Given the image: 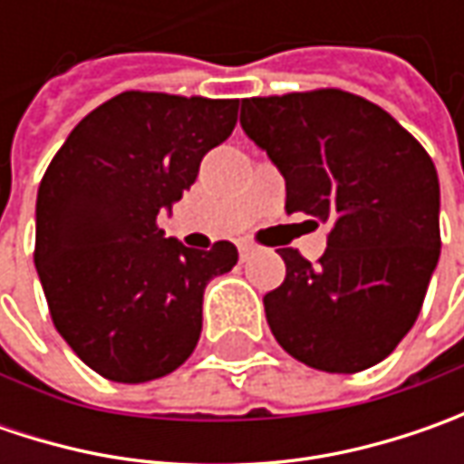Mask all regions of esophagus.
I'll return each instance as SVG.
<instances>
[{"instance_id": "1", "label": "esophagus", "mask_w": 464, "mask_h": 464, "mask_svg": "<svg viewBox=\"0 0 464 464\" xmlns=\"http://www.w3.org/2000/svg\"><path fill=\"white\" fill-rule=\"evenodd\" d=\"M237 253H240V260H247V258H250V256H253V247L242 242L240 247H237Z\"/></svg>"}]
</instances>
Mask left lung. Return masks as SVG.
<instances>
[{
	"label": "left lung",
	"mask_w": 464,
	"mask_h": 464,
	"mask_svg": "<svg viewBox=\"0 0 464 464\" xmlns=\"http://www.w3.org/2000/svg\"><path fill=\"white\" fill-rule=\"evenodd\" d=\"M240 123L286 180V214L328 222L310 263L281 247L284 284L263 296L296 362L353 374L413 328L437 268L439 178L429 152L380 105L335 87L242 100Z\"/></svg>",
	"instance_id": "left-lung-1"
}]
</instances>
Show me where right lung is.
I'll return each instance as SVG.
<instances>
[{"label": "right lung", "mask_w": 464, "mask_h": 464, "mask_svg": "<svg viewBox=\"0 0 464 464\" xmlns=\"http://www.w3.org/2000/svg\"><path fill=\"white\" fill-rule=\"evenodd\" d=\"M237 105L121 92L82 118L45 169L35 268L56 330L105 380L175 372L198 343L206 284L237 263L232 242L193 250L157 227L232 134Z\"/></svg>", "instance_id": "obj_1"}]
</instances>
